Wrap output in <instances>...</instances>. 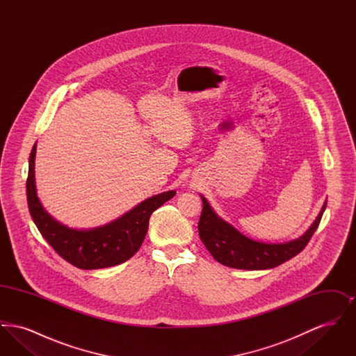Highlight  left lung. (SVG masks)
Returning a JSON list of instances; mask_svg holds the SVG:
<instances>
[{"instance_id": "obj_1", "label": "left lung", "mask_w": 356, "mask_h": 356, "mask_svg": "<svg viewBox=\"0 0 356 356\" xmlns=\"http://www.w3.org/2000/svg\"><path fill=\"white\" fill-rule=\"evenodd\" d=\"M203 211L199 220V235L205 248L222 266L237 270H270L292 259L305 250L307 243L315 234L327 203L323 204L318 218L311 227L295 240L287 243H261L238 232L234 225L222 220L200 195Z\"/></svg>"}]
</instances>
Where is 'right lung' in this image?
Here are the masks:
<instances>
[{
	"label": "right lung",
	"mask_w": 356,
	"mask_h": 356,
	"mask_svg": "<svg viewBox=\"0 0 356 356\" xmlns=\"http://www.w3.org/2000/svg\"><path fill=\"white\" fill-rule=\"evenodd\" d=\"M35 148L29 156L26 197L31 216L51 248L72 266L81 270H100L127 261L140 250L153 212L176 192L167 191L141 202L116 220L90 229H76L51 216L37 196L34 179Z\"/></svg>",
	"instance_id": "1"
}]
</instances>
